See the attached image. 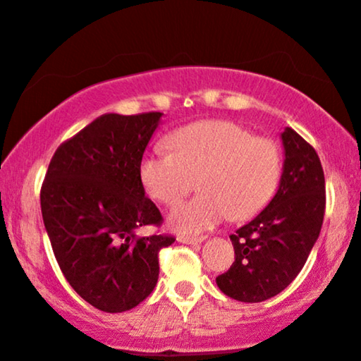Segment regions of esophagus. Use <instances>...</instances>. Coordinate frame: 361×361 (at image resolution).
Segmentation results:
<instances>
[{
	"mask_svg": "<svg viewBox=\"0 0 361 361\" xmlns=\"http://www.w3.org/2000/svg\"><path fill=\"white\" fill-rule=\"evenodd\" d=\"M205 240L203 237H188V235H180L178 237V242H181V244H202V242Z\"/></svg>",
	"mask_w": 361,
	"mask_h": 361,
	"instance_id": "obj_1",
	"label": "esophagus"
}]
</instances>
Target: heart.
I'll return each instance as SVG.
<instances>
[{
  "mask_svg": "<svg viewBox=\"0 0 361 361\" xmlns=\"http://www.w3.org/2000/svg\"><path fill=\"white\" fill-rule=\"evenodd\" d=\"M171 153L153 151L139 164L141 183L151 198L171 205L192 190L197 180L202 195L173 208L169 227L200 233L227 216L247 220L274 197L282 173L276 141L252 136L232 121H202L169 134Z\"/></svg>",
  "mask_w": 361,
  "mask_h": 361,
  "instance_id": "obj_1",
  "label": "heart"
}]
</instances>
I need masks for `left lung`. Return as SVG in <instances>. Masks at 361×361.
<instances>
[{"mask_svg":"<svg viewBox=\"0 0 361 361\" xmlns=\"http://www.w3.org/2000/svg\"><path fill=\"white\" fill-rule=\"evenodd\" d=\"M284 164L267 207L230 240L235 262L216 286L228 298L262 302L282 293L305 267L323 225L324 173L314 147L294 129L281 133Z\"/></svg>","mask_w":361,"mask_h":361,"instance_id":"obj_1","label":"left lung"}]
</instances>
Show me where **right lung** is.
<instances>
[{
	"instance_id": "obj_1",
	"label": "right lung",
	"mask_w": 361,
	"mask_h": 361,
	"mask_svg": "<svg viewBox=\"0 0 361 361\" xmlns=\"http://www.w3.org/2000/svg\"><path fill=\"white\" fill-rule=\"evenodd\" d=\"M161 117H97L60 145L43 181L42 216L56 262L75 293L101 311L123 312L145 301L158 282V252L175 242L136 235L163 220L139 176Z\"/></svg>"
}]
</instances>
